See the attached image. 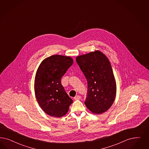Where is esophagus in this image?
<instances>
[{
	"label": "esophagus",
	"instance_id": "obj_1",
	"mask_svg": "<svg viewBox=\"0 0 149 149\" xmlns=\"http://www.w3.org/2000/svg\"><path fill=\"white\" fill-rule=\"evenodd\" d=\"M81 96H79V95H77V96H76L74 98V99L75 100H80L81 99Z\"/></svg>",
	"mask_w": 149,
	"mask_h": 149
}]
</instances>
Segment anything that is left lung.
I'll use <instances>...</instances> for the list:
<instances>
[{"label": "left lung", "instance_id": "1", "mask_svg": "<svg viewBox=\"0 0 149 149\" xmlns=\"http://www.w3.org/2000/svg\"><path fill=\"white\" fill-rule=\"evenodd\" d=\"M87 81L85 104L92 113L98 114L111 107L116 95V82L111 63L100 51L76 58Z\"/></svg>", "mask_w": 149, "mask_h": 149}]
</instances>
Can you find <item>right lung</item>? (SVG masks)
<instances>
[{
    "instance_id": "right-lung-1",
    "label": "right lung",
    "mask_w": 149,
    "mask_h": 149,
    "mask_svg": "<svg viewBox=\"0 0 149 149\" xmlns=\"http://www.w3.org/2000/svg\"><path fill=\"white\" fill-rule=\"evenodd\" d=\"M70 56L53 55L41 62L36 72L35 93L37 101L48 115L62 117L72 103L61 84V79L72 66Z\"/></svg>"
}]
</instances>
